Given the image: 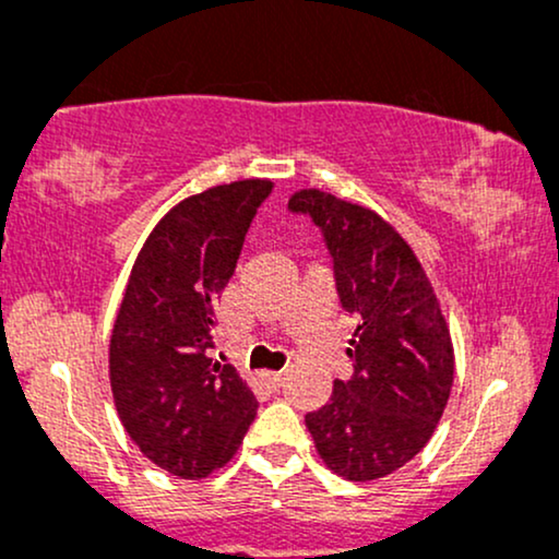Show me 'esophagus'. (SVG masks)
Returning a JSON list of instances; mask_svg holds the SVG:
<instances>
[{
  "label": "esophagus",
  "instance_id": "esophagus-1",
  "mask_svg": "<svg viewBox=\"0 0 559 559\" xmlns=\"http://www.w3.org/2000/svg\"><path fill=\"white\" fill-rule=\"evenodd\" d=\"M264 377H266V382H269V384L280 386V384H282V377H285V371H266Z\"/></svg>",
  "mask_w": 559,
  "mask_h": 559
}]
</instances>
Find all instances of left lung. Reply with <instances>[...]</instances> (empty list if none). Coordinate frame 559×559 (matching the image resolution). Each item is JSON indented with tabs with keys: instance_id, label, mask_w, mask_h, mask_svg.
Returning a JSON list of instances; mask_svg holds the SVG:
<instances>
[{
	"instance_id": "left-lung-1",
	"label": "left lung",
	"mask_w": 559,
	"mask_h": 559,
	"mask_svg": "<svg viewBox=\"0 0 559 559\" xmlns=\"http://www.w3.org/2000/svg\"><path fill=\"white\" fill-rule=\"evenodd\" d=\"M290 209L321 227L340 304L358 319L353 377L334 379L330 403L306 426L334 474L384 478L426 448L442 418L455 373L450 326L421 261L384 216L319 188L295 190Z\"/></svg>"
}]
</instances>
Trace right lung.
I'll return each instance as SVG.
<instances>
[{
  "instance_id": "right-lung-1",
  "label": "right lung",
  "mask_w": 559,
  "mask_h": 559,
  "mask_svg": "<svg viewBox=\"0 0 559 559\" xmlns=\"http://www.w3.org/2000/svg\"><path fill=\"white\" fill-rule=\"evenodd\" d=\"M269 193L272 180L248 177L175 203L124 285L109 340L111 397L135 448L177 478H203L233 461L259 408L212 347L214 304Z\"/></svg>"
}]
</instances>
